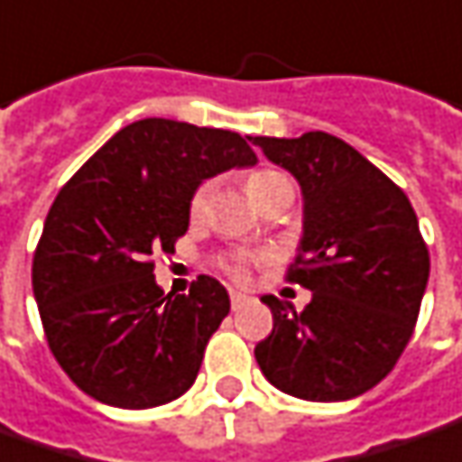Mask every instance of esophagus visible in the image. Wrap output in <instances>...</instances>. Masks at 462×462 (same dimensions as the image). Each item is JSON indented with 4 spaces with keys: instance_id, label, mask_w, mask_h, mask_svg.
<instances>
[{
    "instance_id": "obj_1",
    "label": "esophagus",
    "mask_w": 462,
    "mask_h": 462,
    "mask_svg": "<svg viewBox=\"0 0 462 462\" xmlns=\"http://www.w3.org/2000/svg\"><path fill=\"white\" fill-rule=\"evenodd\" d=\"M247 301V296L245 294H240V291H230V304H232V310L237 311L243 304Z\"/></svg>"
}]
</instances>
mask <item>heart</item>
<instances>
[{
	"instance_id": "obj_1",
	"label": "heart",
	"mask_w": 462,
	"mask_h": 462,
	"mask_svg": "<svg viewBox=\"0 0 462 462\" xmlns=\"http://www.w3.org/2000/svg\"><path fill=\"white\" fill-rule=\"evenodd\" d=\"M245 189L261 209L271 207L273 201L294 197V186L289 181V176H283L281 171H273V168H258V171L247 173ZM209 197H212V183L209 181H201L199 186L191 191V197H189V219H191V222H201V219H204L207 209H209ZM258 261H261V258H258L255 253H250V250H232V253H227V255L219 261V268H222L232 281L245 283L247 276H250V268Z\"/></svg>"
}]
</instances>
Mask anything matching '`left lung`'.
Here are the masks:
<instances>
[{
    "instance_id": "left-lung-1",
    "label": "left lung",
    "mask_w": 462,
    "mask_h": 462,
    "mask_svg": "<svg viewBox=\"0 0 462 462\" xmlns=\"http://www.w3.org/2000/svg\"><path fill=\"white\" fill-rule=\"evenodd\" d=\"M304 194V237L286 271L311 291L304 311L276 296L255 345L263 375L307 402H345L393 371L420 317L430 250L411 201L353 145L327 133L255 137Z\"/></svg>"
}]
</instances>
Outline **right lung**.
<instances>
[{"mask_svg":"<svg viewBox=\"0 0 462 462\" xmlns=\"http://www.w3.org/2000/svg\"><path fill=\"white\" fill-rule=\"evenodd\" d=\"M255 161L237 133L148 117L109 137L58 191L32 291L53 358L91 399L151 409L191 389L230 296L209 276L163 294L152 255L186 235L204 179Z\"/></svg>","mask_w":462,"mask_h":462,"instance_id":"1","label":"right lung"}]
</instances>
